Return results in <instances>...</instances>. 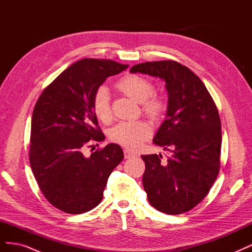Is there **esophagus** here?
Listing matches in <instances>:
<instances>
[{
    "label": "esophagus",
    "instance_id": "1",
    "mask_svg": "<svg viewBox=\"0 0 252 252\" xmlns=\"http://www.w3.org/2000/svg\"><path fill=\"white\" fill-rule=\"evenodd\" d=\"M135 156H136L135 152H133L131 150H129V149H125L124 150V157H125V158H133Z\"/></svg>",
    "mask_w": 252,
    "mask_h": 252
}]
</instances>
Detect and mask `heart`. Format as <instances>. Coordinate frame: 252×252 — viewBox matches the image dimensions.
I'll list each match as a JSON object with an SVG mask.
<instances>
[{
    "instance_id": "b5f03b06",
    "label": "heart",
    "mask_w": 252,
    "mask_h": 252,
    "mask_svg": "<svg viewBox=\"0 0 252 252\" xmlns=\"http://www.w3.org/2000/svg\"><path fill=\"white\" fill-rule=\"evenodd\" d=\"M116 88L125 95L142 103L145 114L158 120L165 111L163 97L155 94V85L148 79L138 74H128L116 83ZM93 110L95 118L107 124L111 121V107L108 90L100 87L93 98ZM151 134V129L143 121L120 122L109 130V139L129 149H135L146 141Z\"/></svg>"
}]
</instances>
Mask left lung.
<instances>
[{"instance_id": "1", "label": "left lung", "mask_w": 252, "mask_h": 252, "mask_svg": "<svg viewBox=\"0 0 252 252\" xmlns=\"http://www.w3.org/2000/svg\"><path fill=\"white\" fill-rule=\"evenodd\" d=\"M130 72L166 82L167 119L154 143L171 156L166 161L161 155L142 156L143 186L152 207L181 215L202 202L220 171L222 130L217 105L201 79L175 61L141 63Z\"/></svg>"}]
</instances>
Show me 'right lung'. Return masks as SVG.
Listing matches in <instances>:
<instances>
[{"mask_svg": "<svg viewBox=\"0 0 252 252\" xmlns=\"http://www.w3.org/2000/svg\"><path fill=\"white\" fill-rule=\"evenodd\" d=\"M129 65L111 60L83 59L45 88L34 105L29 162L47 201L70 215L101 203L110 173L124 158L118 144L86 157L84 149L105 136L93 110L96 90Z\"/></svg>", "mask_w": 252, "mask_h": 252, "instance_id": "right-lung-1", "label": "right lung"}]
</instances>
